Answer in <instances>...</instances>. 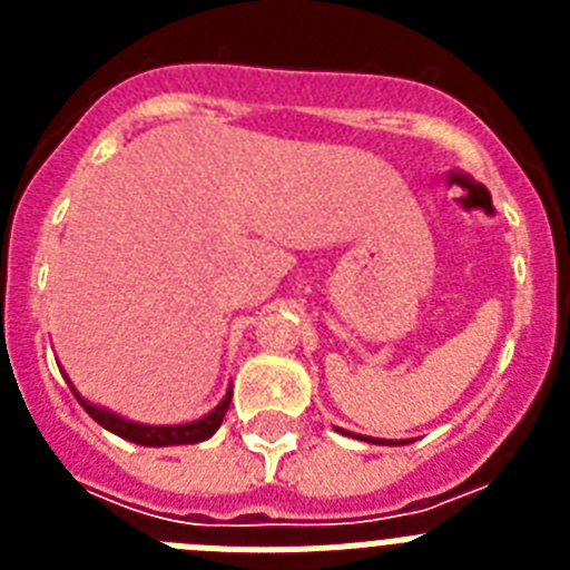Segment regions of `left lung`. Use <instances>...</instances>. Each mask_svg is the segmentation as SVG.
I'll return each mask as SVG.
<instances>
[{
	"label": "left lung",
	"instance_id": "8db88e82",
	"mask_svg": "<svg viewBox=\"0 0 570 570\" xmlns=\"http://www.w3.org/2000/svg\"><path fill=\"white\" fill-rule=\"evenodd\" d=\"M360 440H365V436H360ZM367 442H380V440H367ZM382 445H385V442H382ZM387 445H396V442L387 440Z\"/></svg>",
	"mask_w": 570,
	"mask_h": 570
}]
</instances>
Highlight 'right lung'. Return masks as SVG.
Segmentation results:
<instances>
[{"mask_svg":"<svg viewBox=\"0 0 570 570\" xmlns=\"http://www.w3.org/2000/svg\"><path fill=\"white\" fill-rule=\"evenodd\" d=\"M70 391H73V396L79 400V405H82L85 411H88V414L99 422V425L108 428L110 434L122 436V440H128V442H136V445H148V448L194 445V442H205L208 436L216 434V428L223 425V416L230 405V391H228V396H225V400L219 402V405H216L208 416H203V420L185 422V425H139V422L122 420V416L110 414V411H105V407H97V405H90V402H85L82 396L77 394V387L73 385H70Z\"/></svg>","mask_w":570,"mask_h":570,"instance_id":"obj_1","label":"right lung"}]
</instances>
